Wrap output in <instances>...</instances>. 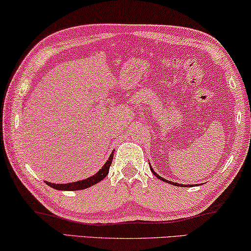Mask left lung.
Masks as SVG:
<instances>
[{
    "mask_svg": "<svg viewBox=\"0 0 251 251\" xmlns=\"http://www.w3.org/2000/svg\"><path fill=\"white\" fill-rule=\"evenodd\" d=\"M149 165H150V164H149ZM150 169H151V172H152V174H153V175H156V177H158L159 179H161V181H164V182H166V183H169V184H172V185L182 186V184H178V183H174V182H172V181H168V179H166V178H162L160 175H158L157 173L153 171V168L151 167V165H150ZM193 185H195V184H189V185H188V184H184V186H188V188H189V186H193Z\"/></svg>",
    "mask_w": 251,
    "mask_h": 251,
    "instance_id": "1",
    "label": "left lung"
}]
</instances>
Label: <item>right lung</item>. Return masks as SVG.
<instances>
[{
  "mask_svg": "<svg viewBox=\"0 0 251 251\" xmlns=\"http://www.w3.org/2000/svg\"><path fill=\"white\" fill-rule=\"evenodd\" d=\"M114 152L115 151H112L110 157L108 158V160L105 161V164L103 166H102L100 171L95 173V174L93 176H91V177L80 179V181H77V182L66 183V184H55V183H50L47 181H45V183H47L49 186H51V188H53L55 190H60V191H77V190H84V189L90 188V186L101 182L102 179L108 175L109 168H110V165L112 162V158H114Z\"/></svg>",
  "mask_w": 251,
  "mask_h": 251,
  "instance_id": "add662e5",
  "label": "right lung"
}]
</instances>
